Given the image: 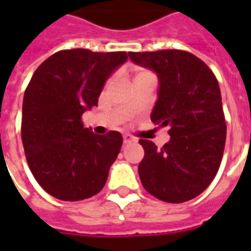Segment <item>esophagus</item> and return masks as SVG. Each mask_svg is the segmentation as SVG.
<instances>
[{"mask_svg":"<svg viewBox=\"0 0 251 251\" xmlns=\"http://www.w3.org/2000/svg\"><path fill=\"white\" fill-rule=\"evenodd\" d=\"M136 141V138L134 137H131L130 134H125L124 136V144H130V142Z\"/></svg>","mask_w":251,"mask_h":251,"instance_id":"34e87169","label":"esophagus"}]
</instances>
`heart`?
<instances>
[{"label":"heart","instance_id":"obj_1","mask_svg":"<svg viewBox=\"0 0 251 251\" xmlns=\"http://www.w3.org/2000/svg\"><path fill=\"white\" fill-rule=\"evenodd\" d=\"M144 75H153V74H152V72H149V71H141V72H138V74H137L136 77L137 76H144Z\"/></svg>","mask_w":251,"mask_h":251}]
</instances>
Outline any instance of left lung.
Here are the masks:
<instances>
[{
    "instance_id": "obj_1",
    "label": "left lung",
    "mask_w": 251,
    "mask_h": 251,
    "mask_svg": "<svg viewBox=\"0 0 251 251\" xmlns=\"http://www.w3.org/2000/svg\"><path fill=\"white\" fill-rule=\"evenodd\" d=\"M140 66L157 72L158 99L151 120L168 126L161 149L140 140L145 156L138 165L144 188L167 203H184L204 191L218 174L226 144L221 88L203 60L180 50L129 52Z\"/></svg>"
}]
</instances>
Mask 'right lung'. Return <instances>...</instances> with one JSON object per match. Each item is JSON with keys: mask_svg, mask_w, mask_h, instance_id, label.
Instances as JSON below:
<instances>
[{"mask_svg": "<svg viewBox=\"0 0 251 251\" xmlns=\"http://www.w3.org/2000/svg\"><path fill=\"white\" fill-rule=\"evenodd\" d=\"M126 52L59 51L41 63L25 90L21 138L32 175L46 192L77 201L103 188L122 147L120 131L94 134L82 114L98 104L106 79Z\"/></svg>", "mask_w": 251, "mask_h": 251, "instance_id": "1", "label": "right lung"}]
</instances>
